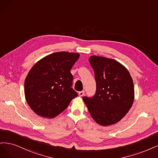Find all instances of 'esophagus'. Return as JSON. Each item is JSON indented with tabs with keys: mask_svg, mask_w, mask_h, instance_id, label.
Wrapping results in <instances>:
<instances>
[{
	"mask_svg": "<svg viewBox=\"0 0 158 158\" xmlns=\"http://www.w3.org/2000/svg\"><path fill=\"white\" fill-rule=\"evenodd\" d=\"M84 94H85V91H84V90L80 91V92H79V95L80 96H84Z\"/></svg>",
	"mask_w": 158,
	"mask_h": 158,
	"instance_id": "obj_1",
	"label": "esophagus"
}]
</instances>
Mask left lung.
I'll return each instance as SVG.
<instances>
[{
  "mask_svg": "<svg viewBox=\"0 0 158 158\" xmlns=\"http://www.w3.org/2000/svg\"><path fill=\"white\" fill-rule=\"evenodd\" d=\"M94 71L96 94L83 100L93 119L102 126L114 125L128 113L133 104L135 89L129 71L118 61L91 56Z\"/></svg>",
  "mask_w": 158,
  "mask_h": 158,
  "instance_id": "left-lung-1",
  "label": "left lung"
}]
</instances>
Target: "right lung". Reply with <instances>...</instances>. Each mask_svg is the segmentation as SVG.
Here are the masks:
<instances>
[{"label":"right lung","instance_id":"right-lung-1","mask_svg":"<svg viewBox=\"0 0 158 158\" xmlns=\"http://www.w3.org/2000/svg\"><path fill=\"white\" fill-rule=\"evenodd\" d=\"M79 53L54 52L39 60L29 72L24 83L25 98L39 116L54 118L77 96L71 87L73 77L70 70Z\"/></svg>","mask_w":158,"mask_h":158}]
</instances>
